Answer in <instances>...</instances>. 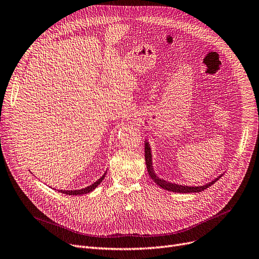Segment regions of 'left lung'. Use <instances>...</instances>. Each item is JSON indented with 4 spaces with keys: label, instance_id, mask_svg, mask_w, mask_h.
<instances>
[{
    "label": "left lung",
    "instance_id": "8db88e82",
    "mask_svg": "<svg viewBox=\"0 0 259 259\" xmlns=\"http://www.w3.org/2000/svg\"><path fill=\"white\" fill-rule=\"evenodd\" d=\"M145 160H146V166H147V170L148 174L150 176V178L153 180L154 183H156L160 187L166 189V190H169V192H174V193H199L202 192V190L206 189L207 187L211 186L213 183L216 181H218L219 178H216L215 180H212L211 182L203 185V186H184V185H179V184H175V183H170V182H167L165 180L160 179L154 174L153 170V166H152V159H151V150H150V146L147 142H145Z\"/></svg>",
    "mask_w": 259,
    "mask_h": 259
}]
</instances>
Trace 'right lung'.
<instances>
[{"label":"right lung","instance_id":"add662e5","mask_svg":"<svg viewBox=\"0 0 259 259\" xmlns=\"http://www.w3.org/2000/svg\"><path fill=\"white\" fill-rule=\"evenodd\" d=\"M105 176H106V174L100 178V179H98L97 181L95 182V183H93L92 185H90V186H88V187H85V188H82V189H77V190H58V192H60V193H62V194H65V195H71V196H77V195H84V194H88V193H90V192H92L93 189H95L99 184H100V182L103 181V180L105 179Z\"/></svg>","mask_w":259,"mask_h":259}]
</instances>
